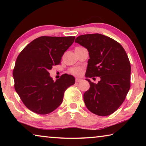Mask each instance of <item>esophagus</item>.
<instances>
[{"label": "esophagus", "mask_w": 146, "mask_h": 146, "mask_svg": "<svg viewBox=\"0 0 146 146\" xmlns=\"http://www.w3.org/2000/svg\"><path fill=\"white\" fill-rule=\"evenodd\" d=\"M80 81H82V80H81L80 78H76V82H80Z\"/></svg>", "instance_id": "esophagus-1"}]
</instances>
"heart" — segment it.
<instances>
[{
  "label": "heart",
  "instance_id": "heart-1",
  "mask_svg": "<svg viewBox=\"0 0 146 146\" xmlns=\"http://www.w3.org/2000/svg\"><path fill=\"white\" fill-rule=\"evenodd\" d=\"M70 71H71V73L73 74V75H77V76L80 75L82 73V69L79 68H75L71 69Z\"/></svg>",
  "mask_w": 146,
  "mask_h": 146
}]
</instances>
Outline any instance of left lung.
Instances as JSON below:
<instances>
[{
    "mask_svg": "<svg viewBox=\"0 0 146 146\" xmlns=\"http://www.w3.org/2000/svg\"><path fill=\"white\" fill-rule=\"evenodd\" d=\"M75 42L89 52L86 77L100 78L97 84L86 79L90 85L84 94L86 108L98 116L112 114L130 89L131 65L126 52L117 41L98 33L80 35Z\"/></svg>",
    "mask_w": 146,
    "mask_h": 146,
    "instance_id": "8db88e82",
    "label": "left lung"
}]
</instances>
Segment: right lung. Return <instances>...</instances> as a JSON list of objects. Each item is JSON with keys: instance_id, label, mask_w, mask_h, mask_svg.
Listing matches in <instances>:
<instances>
[{"instance_id": "obj_1", "label": "right lung", "mask_w": 146, "mask_h": 146, "mask_svg": "<svg viewBox=\"0 0 146 146\" xmlns=\"http://www.w3.org/2000/svg\"><path fill=\"white\" fill-rule=\"evenodd\" d=\"M75 36H42L28 44L17 57L13 70L15 89L31 111L46 115L62 102L66 89L75 82L74 76L64 74L55 82L49 70L60 63L62 56Z\"/></svg>"}]
</instances>
